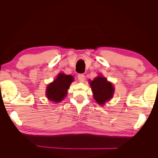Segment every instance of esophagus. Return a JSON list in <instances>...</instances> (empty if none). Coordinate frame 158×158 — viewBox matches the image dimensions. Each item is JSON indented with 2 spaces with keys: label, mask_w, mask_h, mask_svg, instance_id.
I'll list each match as a JSON object with an SVG mask.
<instances>
[{
  "label": "esophagus",
  "mask_w": 158,
  "mask_h": 158,
  "mask_svg": "<svg viewBox=\"0 0 158 158\" xmlns=\"http://www.w3.org/2000/svg\"><path fill=\"white\" fill-rule=\"evenodd\" d=\"M78 78L80 82H84L85 80V76L84 74H79L78 75Z\"/></svg>",
  "instance_id": "1"
}]
</instances>
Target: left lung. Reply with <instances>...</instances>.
Wrapping results in <instances>:
<instances>
[{"label":"left lung","instance_id":"8db88e82","mask_svg":"<svg viewBox=\"0 0 158 158\" xmlns=\"http://www.w3.org/2000/svg\"><path fill=\"white\" fill-rule=\"evenodd\" d=\"M94 94V98L99 105H104L113 97L114 88L111 82L102 76H99L93 81H89Z\"/></svg>","mask_w":158,"mask_h":158}]
</instances>
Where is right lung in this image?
<instances>
[{
  "instance_id": "right-lung-1",
  "label": "right lung",
  "mask_w": 158,
  "mask_h": 158,
  "mask_svg": "<svg viewBox=\"0 0 158 158\" xmlns=\"http://www.w3.org/2000/svg\"><path fill=\"white\" fill-rule=\"evenodd\" d=\"M74 78L71 75L59 74L53 82L51 83L47 88L46 95L50 101L59 103L67 94V89Z\"/></svg>"
}]
</instances>
